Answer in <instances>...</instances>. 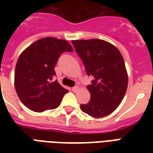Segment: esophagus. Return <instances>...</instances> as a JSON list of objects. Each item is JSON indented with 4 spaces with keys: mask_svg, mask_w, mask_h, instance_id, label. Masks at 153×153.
Here are the masks:
<instances>
[{
    "mask_svg": "<svg viewBox=\"0 0 153 153\" xmlns=\"http://www.w3.org/2000/svg\"><path fill=\"white\" fill-rule=\"evenodd\" d=\"M78 90H79V87L78 86L73 87V88H72V91H73V92H74V93H76Z\"/></svg>",
    "mask_w": 153,
    "mask_h": 153,
    "instance_id": "34e87169",
    "label": "esophagus"
}]
</instances>
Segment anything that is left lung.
<instances>
[{
    "label": "left lung",
    "instance_id": "obj_1",
    "mask_svg": "<svg viewBox=\"0 0 153 153\" xmlns=\"http://www.w3.org/2000/svg\"><path fill=\"white\" fill-rule=\"evenodd\" d=\"M82 59L92 84L87 87L91 94L87 104L80 105L82 111L100 118L115 111L128 87V74L121 53L108 42L101 39L72 41Z\"/></svg>",
    "mask_w": 153,
    "mask_h": 153
}]
</instances>
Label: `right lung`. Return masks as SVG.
I'll list each match as a JSON object with an SVG mask.
<instances>
[{"label": "right lung", "instance_id": "1", "mask_svg": "<svg viewBox=\"0 0 153 153\" xmlns=\"http://www.w3.org/2000/svg\"><path fill=\"white\" fill-rule=\"evenodd\" d=\"M65 51H73L67 41L47 37L32 43L19 57L15 90L22 103L33 111L56 108L68 92L57 81H51L56 75L55 65Z\"/></svg>", "mask_w": 153, "mask_h": 153}]
</instances>
